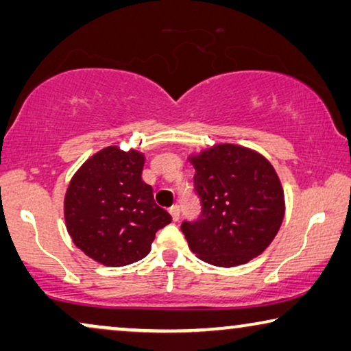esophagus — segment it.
Here are the masks:
<instances>
[{
  "label": "esophagus",
  "mask_w": 351,
  "mask_h": 351,
  "mask_svg": "<svg viewBox=\"0 0 351 351\" xmlns=\"http://www.w3.org/2000/svg\"><path fill=\"white\" fill-rule=\"evenodd\" d=\"M169 213H171V215H172V219H174V220H176V222H177V220H179V219H180V208H179V206H177V204H174V206H172V208L169 209Z\"/></svg>",
  "instance_id": "1"
}]
</instances>
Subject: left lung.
Here are the masks:
<instances>
[{
  "label": "left lung",
  "mask_w": 351,
  "mask_h": 351,
  "mask_svg": "<svg viewBox=\"0 0 351 351\" xmlns=\"http://www.w3.org/2000/svg\"><path fill=\"white\" fill-rule=\"evenodd\" d=\"M190 162L201 214L180 228L191 252L217 267L261 256L285 217V191L270 161L246 147L220 143Z\"/></svg>",
  "instance_id": "obj_1"
}]
</instances>
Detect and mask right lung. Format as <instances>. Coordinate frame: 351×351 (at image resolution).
<instances>
[{
	"instance_id": "obj_1",
	"label": "right lung",
	"mask_w": 351,
	"mask_h": 351,
	"mask_svg": "<svg viewBox=\"0 0 351 351\" xmlns=\"http://www.w3.org/2000/svg\"><path fill=\"white\" fill-rule=\"evenodd\" d=\"M145 156L107 147L76 171L65 193L69 234L86 256L108 267H123L150 252L160 228L172 217L153 199L142 180Z\"/></svg>"
}]
</instances>
